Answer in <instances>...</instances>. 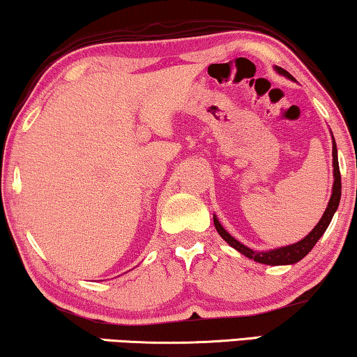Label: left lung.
I'll use <instances>...</instances> for the list:
<instances>
[{
	"mask_svg": "<svg viewBox=\"0 0 357 357\" xmlns=\"http://www.w3.org/2000/svg\"><path fill=\"white\" fill-rule=\"evenodd\" d=\"M275 70L278 74L288 77V79H293V77L288 74L285 69H282V67L275 66ZM333 138V135H332ZM332 154H333V177H335V182H333V190H332V196H330V201H328V206L327 209H325V213L322 215V219L319 220V224L314 227L312 231L309 235L304 236L301 241L294 243V245H288V246H283V248H277V250H268V251H252L250 248L241 245L238 240H235L234 236H231L229 231H227L224 227L220 225V222L217 220V217L214 215V225H215V230L219 231V235L224 238L227 243L231 248H235L236 251H240L243 256L250 257V259L256 261V262H261V264H268V266H287V264H294V262L301 261L304 256L307 255L309 251L312 250L314 245L319 241L320 236L325 234V230H327V227L330 225V222H332V217L335 214V211L338 209V204H340V198H342V175H340V167H338V156H337V143L333 140V149H332Z\"/></svg>",
	"mask_w": 357,
	"mask_h": 357,
	"instance_id": "8db88e82",
	"label": "left lung"
}]
</instances>
